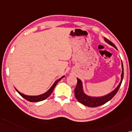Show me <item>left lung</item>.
I'll list each match as a JSON object with an SVG mask.
<instances>
[{"instance_id": "1", "label": "left lung", "mask_w": 132, "mask_h": 132, "mask_svg": "<svg viewBox=\"0 0 132 132\" xmlns=\"http://www.w3.org/2000/svg\"><path fill=\"white\" fill-rule=\"evenodd\" d=\"M104 40L106 43H108L109 45L112 46L114 47L116 50H117L116 46L110 42V40L107 39L106 38H104ZM121 66H122V73H121V81L118 86L112 90L111 92L109 93L108 94L106 95L101 96H92L88 95L84 92L83 90V86H82V82L80 79L78 78H77V84L76 86V87L75 88L74 92H75V96L76 97L77 100L80 102L81 104L85 105V106L91 107V108H95V107H98L101 105L105 104L107 102H108L109 100L112 99L114 96L117 94L118 89L120 87L121 83H122V79H123L124 77V69H123V64H122V61H121Z\"/></svg>"}]
</instances>
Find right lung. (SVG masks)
Here are the masks:
<instances>
[{"mask_svg": "<svg viewBox=\"0 0 132 132\" xmlns=\"http://www.w3.org/2000/svg\"><path fill=\"white\" fill-rule=\"evenodd\" d=\"M64 76H62L61 78H60L59 79H58L57 80H56L54 82V83L52 84V86L50 87V89H49L48 91H46V92L45 93H44V94L38 95H27L23 94H22V93H21L20 92H19V91L17 90L16 88H15V90H17V92H18L23 98H24V99L28 100V101H29L30 102L41 101H43V100H44L46 99L47 98L49 97V96L51 95V94H52V91H53V90H54V87H55L56 84H57L58 82H59L61 80V79H62L63 78H64Z\"/></svg>", "mask_w": 132, "mask_h": 132, "instance_id": "right-lung-1", "label": "right lung"}]
</instances>
